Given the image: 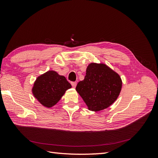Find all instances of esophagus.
Returning <instances> with one entry per match:
<instances>
[{"mask_svg": "<svg viewBox=\"0 0 158 158\" xmlns=\"http://www.w3.org/2000/svg\"><path fill=\"white\" fill-rule=\"evenodd\" d=\"M71 85L73 88H75V87L77 85V82H71Z\"/></svg>", "mask_w": 158, "mask_h": 158, "instance_id": "esophagus-1", "label": "esophagus"}]
</instances>
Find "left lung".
Listing matches in <instances>:
<instances>
[{
	"label": "left lung",
	"instance_id": "1",
	"mask_svg": "<svg viewBox=\"0 0 158 158\" xmlns=\"http://www.w3.org/2000/svg\"><path fill=\"white\" fill-rule=\"evenodd\" d=\"M122 81L117 73L105 64L92 62L86 69L83 81L76 87L77 92L92 111L109 107L118 98Z\"/></svg>",
	"mask_w": 158,
	"mask_h": 158
}]
</instances>
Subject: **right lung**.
<instances>
[{
    "instance_id": "add662e5",
    "label": "right lung",
    "mask_w": 158,
    "mask_h": 158,
    "mask_svg": "<svg viewBox=\"0 0 158 158\" xmlns=\"http://www.w3.org/2000/svg\"><path fill=\"white\" fill-rule=\"evenodd\" d=\"M71 87L65 77L54 70H48L36 78L32 92L40 104L49 109L56 105Z\"/></svg>"
}]
</instances>
